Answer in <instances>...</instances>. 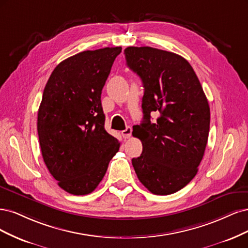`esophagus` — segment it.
<instances>
[{
    "label": "esophagus",
    "instance_id": "34e87169",
    "mask_svg": "<svg viewBox=\"0 0 248 248\" xmlns=\"http://www.w3.org/2000/svg\"><path fill=\"white\" fill-rule=\"evenodd\" d=\"M122 135H123V137L125 138V139L130 138L131 135H132V127L131 126H126L125 130L122 131Z\"/></svg>",
    "mask_w": 248,
    "mask_h": 248
}]
</instances>
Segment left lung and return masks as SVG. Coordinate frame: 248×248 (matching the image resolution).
Instances as JSON below:
<instances>
[{
  "label": "left lung",
  "mask_w": 248,
  "mask_h": 248,
  "mask_svg": "<svg viewBox=\"0 0 248 248\" xmlns=\"http://www.w3.org/2000/svg\"><path fill=\"white\" fill-rule=\"evenodd\" d=\"M126 66L142 80L143 122L133 126L143 150L132 164L155 195L185 187L198 172L208 140L210 108L202 85L180 55L153 47H126ZM153 112L160 113L150 122Z\"/></svg>",
  "instance_id": "obj_1"
}]
</instances>
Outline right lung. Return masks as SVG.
Returning a JSON list of instances; mask_svg holds the SVG:
<instances>
[{"instance_id": "right-lung-1", "label": "right lung", "mask_w": 248, "mask_h": 248, "mask_svg": "<svg viewBox=\"0 0 248 248\" xmlns=\"http://www.w3.org/2000/svg\"><path fill=\"white\" fill-rule=\"evenodd\" d=\"M122 47L86 50L62 61L47 81L38 136L47 169L67 193L91 194L121 143L104 127L101 93Z\"/></svg>"}]
</instances>
